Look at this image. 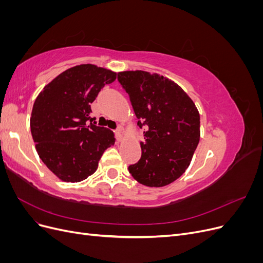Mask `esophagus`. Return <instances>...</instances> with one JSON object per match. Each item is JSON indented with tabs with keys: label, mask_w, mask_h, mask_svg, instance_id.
<instances>
[{
	"label": "esophagus",
	"mask_w": 263,
	"mask_h": 263,
	"mask_svg": "<svg viewBox=\"0 0 263 263\" xmlns=\"http://www.w3.org/2000/svg\"><path fill=\"white\" fill-rule=\"evenodd\" d=\"M122 132H123L122 127H118L117 129H115V136H116V139H117V141H123V139H124Z\"/></svg>",
	"instance_id": "obj_1"
}]
</instances>
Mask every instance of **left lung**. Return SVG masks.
I'll use <instances>...</instances> for the list:
<instances>
[{
	"mask_svg": "<svg viewBox=\"0 0 263 263\" xmlns=\"http://www.w3.org/2000/svg\"><path fill=\"white\" fill-rule=\"evenodd\" d=\"M118 81L128 93L138 126L144 127L140 160L128 166L140 184L161 187L190 165L201 136L194 102L170 79L147 71H122Z\"/></svg>",
	"mask_w": 263,
	"mask_h": 263,
	"instance_id": "1",
	"label": "left lung"
}]
</instances>
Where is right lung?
<instances>
[{
    "label": "right lung",
    "mask_w": 263,
    "mask_h": 263,
    "mask_svg": "<svg viewBox=\"0 0 263 263\" xmlns=\"http://www.w3.org/2000/svg\"><path fill=\"white\" fill-rule=\"evenodd\" d=\"M116 72L95 65L69 68L55 77L36 98L30 132L37 154L55 177L80 182L98 169L104 150L115 144L114 133L86 125L91 103Z\"/></svg>",
    "instance_id": "obj_1"
}]
</instances>
